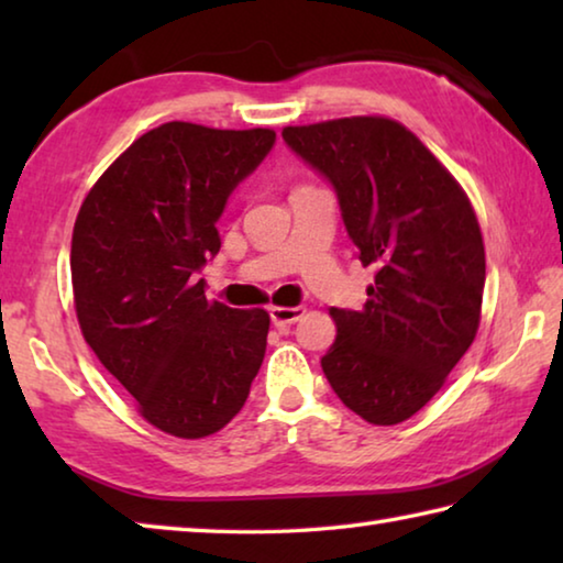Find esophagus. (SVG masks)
<instances>
[{
	"instance_id": "34e87169",
	"label": "esophagus",
	"mask_w": 563,
	"mask_h": 563,
	"mask_svg": "<svg viewBox=\"0 0 563 563\" xmlns=\"http://www.w3.org/2000/svg\"><path fill=\"white\" fill-rule=\"evenodd\" d=\"M305 316V308H271V320H273V325H278V328H283V325H292V322H298L300 318Z\"/></svg>"
}]
</instances>
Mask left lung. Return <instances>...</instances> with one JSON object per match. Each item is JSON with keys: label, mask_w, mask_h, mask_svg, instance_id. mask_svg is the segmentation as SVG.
Masks as SVG:
<instances>
[{"label": "left lung", "mask_w": 563, "mask_h": 563, "mask_svg": "<svg viewBox=\"0 0 563 563\" xmlns=\"http://www.w3.org/2000/svg\"><path fill=\"white\" fill-rule=\"evenodd\" d=\"M295 156L335 190L375 283L362 310L332 308L320 365L342 405L399 424L440 393L479 328L484 243L464 190L402 123L352 117L283 129Z\"/></svg>", "instance_id": "obj_1"}]
</instances>
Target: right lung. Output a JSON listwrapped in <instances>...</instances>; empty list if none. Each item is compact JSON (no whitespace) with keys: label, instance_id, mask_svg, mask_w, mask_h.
<instances>
[{"label":"right lung","instance_id":"obj_1","mask_svg":"<svg viewBox=\"0 0 563 563\" xmlns=\"http://www.w3.org/2000/svg\"><path fill=\"white\" fill-rule=\"evenodd\" d=\"M273 146L271 129L164 123L113 161L76 216L81 332L161 432L198 440L223 430L261 369L268 312L208 302L196 273L221 251L228 198Z\"/></svg>","mask_w":563,"mask_h":563}]
</instances>
